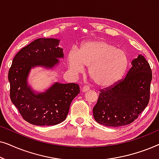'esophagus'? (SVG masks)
<instances>
[{
	"label": "esophagus",
	"mask_w": 159,
	"mask_h": 159,
	"mask_svg": "<svg viewBox=\"0 0 159 159\" xmlns=\"http://www.w3.org/2000/svg\"><path fill=\"white\" fill-rule=\"evenodd\" d=\"M89 90H90V87L88 86V85H84V86L82 87V92H87V91Z\"/></svg>",
	"instance_id": "obj_1"
}]
</instances>
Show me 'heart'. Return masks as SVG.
<instances>
[{
	"instance_id": "heart-1",
	"label": "heart",
	"mask_w": 159,
	"mask_h": 159,
	"mask_svg": "<svg viewBox=\"0 0 159 159\" xmlns=\"http://www.w3.org/2000/svg\"><path fill=\"white\" fill-rule=\"evenodd\" d=\"M68 66L75 74L88 67V75L102 88L114 86L120 81L127 71L129 58L125 51L103 40L83 43L79 51L71 49L67 56Z\"/></svg>"
}]
</instances>
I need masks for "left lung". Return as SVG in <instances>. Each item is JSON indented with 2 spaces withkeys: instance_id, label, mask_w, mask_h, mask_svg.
Returning a JSON list of instances; mask_svg holds the SVG:
<instances>
[{
  "instance_id": "obj_1",
  "label": "left lung",
  "mask_w": 159,
  "mask_h": 159,
  "mask_svg": "<svg viewBox=\"0 0 159 159\" xmlns=\"http://www.w3.org/2000/svg\"><path fill=\"white\" fill-rule=\"evenodd\" d=\"M151 80L150 65L140 54L132 61V67L125 79L101 90L93 109L95 120L113 127L133 122L148 104Z\"/></svg>"
}]
</instances>
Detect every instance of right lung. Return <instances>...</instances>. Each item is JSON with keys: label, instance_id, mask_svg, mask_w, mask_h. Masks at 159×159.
Wrapping results in <instances>:
<instances>
[{"label": "right lung", "instance_id": "right-lung-1", "mask_svg": "<svg viewBox=\"0 0 159 159\" xmlns=\"http://www.w3.org/2000/svg\"><path fill=\"white\" fill-rule=\"evenodd\" d=\"M60 40L39 38L21 48L15 56L8 71L10 98L23 119L32 125L51 126L66 118L71 101L80 93L77 84L54 82L44 92L34 91L28 84L32 69H52L64 58Z\"/></svg>", "mask_w": 159, "mask_h": 159}]
</instances>
